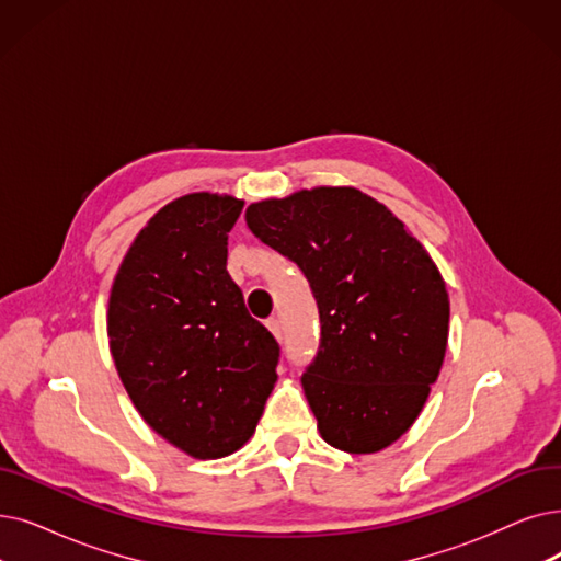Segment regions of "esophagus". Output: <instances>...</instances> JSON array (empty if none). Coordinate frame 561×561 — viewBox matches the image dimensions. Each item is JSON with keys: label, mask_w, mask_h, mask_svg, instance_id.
<instances>
[{"label": "esophagus", "mask_w": 561, "mask_h": 561, "mask_svg": "<svg viewBox=\"0 0 561 561\" xmlns=\"http://www.w3.org/2000/svg\"><path fill=\"white\" fill-rule=\"evenodd\" d=\"M265 325H267V330H271L277 339L282 336V325H279V319H267L265 321Z\"/></svg>", "instance_id": "esophagus-1"}]
</instances>
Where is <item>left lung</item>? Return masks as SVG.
I'll return each instance as SVG.
<instances>
[{"label": "left lung", "mask_w": 561, "mask_h": 561, "mask_svg": "<svg viewBox=\"0 0 561 561\" xmlns=\"http://www.w3.org/2000/svg\"><path fill=\"white\" fill-rule=\"evenodd\" d=\"M265 245L296 261L321 313L302 389L328 445L376 454L415 424L440 376L447 284L399 217L357 187H311L245 210Z\"/></svg>", "instance_id": "8db88e82"}]
</instances>
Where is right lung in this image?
Instances as JSON below:
<instances>
[{
	"label": "right lung",
	"mask_w": 561,
	"mask_h": 561,
	"mask_svg": "<svg viewBox=\"0 0 561 561\" xmlns=\"http://www.w3.org/2000/svg\"><path fill=\"white\" fill-rule=\"evenodd\" d=\"M240 210L231 194L169 202L135 236L110 290V351L133 405L199 460L250 440L277 380L279 344L227 273Z\"/></svg>",
	"instance_id": "1"
}]
</instances>
